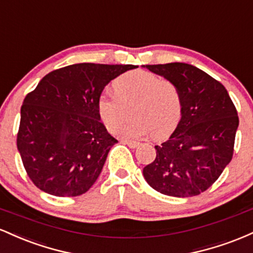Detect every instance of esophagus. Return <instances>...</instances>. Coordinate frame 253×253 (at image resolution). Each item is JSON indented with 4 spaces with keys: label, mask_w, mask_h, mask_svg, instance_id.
<instances>
[{
    "label": "esophagus",
    "mask_w": 253,
    "mask_h": 253,
    "mask_svg": "<svg viewBox=\"0 0 253 253\" xmlns=\"http://www.w3.org/2000/svg\"><path fill=\"white\" fill-rule=\"evenodd\" d=\"M121 143L127 145V146L130 147V149H135V147L139 146L138 141H132V140H126V139H121Z\"/></svg>",
    "instance_id": "esophagus-1"
}]
</instances>
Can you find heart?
Listing matches in <instances>:
<instances>
[{
  "label": "heart",
  "mask_w": 253,
  "mask_h": 253,
  "mask_svg": "<svg viewBox=\"0 0 253 253\" xmlns=\"http://www.w3.org/2000/svg\"><path fill=\"white\" fill-rule=\"evenodd\" d=\"M112 92H101L96 101L97 114L108 130L117 129L130 107L132 120L118 129L126 139H140L153 134L163 138L178 124L182 96L170 81L161 80L149 71H130L113 82Z\"/></svg>",
  "instance_id": "obj_1"
}]
</instances>
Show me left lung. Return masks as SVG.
I'll return each instance as SVG.
<instances>
[{"mask_svg":"<svg viewBox=\"0 0 253 253\" xmlns=\"http://www.w3.org/2000/svg\"><path fill=\"white\" fill-rule=\"evenodd\" d=\"M178 88L181 120L143 175L168 196L189 197L207 190L233 156L239 118L227 90L205 71L185 63L144 65Z\"/></svg>","mask_w":253,"mask_h":253,"instance_id":"8db88e82","label":"left lung"}]
</instances>
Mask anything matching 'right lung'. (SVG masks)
<instances>
[{
	"mask_svg": "<svg viewBox=\"0 0 253 253\" xmlns=\"http://www.w3.org/2000/svg\"><path fill=\"white\" fill-rule=\"evenodd\" d=\"M135 65L81 63L46 75L25 97L17 150L32 182L54 196H78L96 182L118 143L97 114L98 95Z\"/></svg>",
	"mask_w": 253,
	"mask_h": 253,
	"instance_id": "1",
	"label": "right lung"
}]
</instances>
